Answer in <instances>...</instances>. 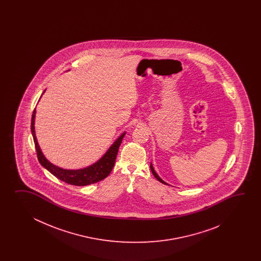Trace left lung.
I'll use <instances>...</instances> for the list:
<instances>
[{"label":"left lung","mask_w":261,"mask_h":261,"mask_svg":"<svg viewBox=\"0 0 261 261\" xmlns=\"http://www.w3.org/2000/svg\"><path fill=\"white\" fill-rule=\"evenodd\" d=\"M150 168H151V172H152V173H153V175L155 176L161 183L164 184V185H168V184L166 183V182H164L162 179H161L160 176H159V174L155 172V170H154V168H153V165H152V163H150Z\"/></svg>","instance_id":"1"}]
</instances>
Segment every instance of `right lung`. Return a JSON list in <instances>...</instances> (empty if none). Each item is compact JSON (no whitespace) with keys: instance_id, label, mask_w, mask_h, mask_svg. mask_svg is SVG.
<instances>
[{"instance_id":"right-lung-1","label":"right lung","mask_w":261,"mask_h":261,"mask_svg":"<svg viewBox=\"0 0 261 261\" xmlns=\"http://www.w3.org/2000/svg\"><path fill=\"white\" fill-rule=\"evenodd\" d=\"M44 92H45V89H44L43 94ZM41 98H42V96L40 97V99ZM35 115H36V109H34V113H33L31 129H32V134L34 137L38 161H39L40 164L44 167V169H46L48 172H51L54 176L61 181L72 185V186H78V187L89 186L91 184L97 183L99 181L103 180L105 178L107 177L110 174V172L113 170V167L115 165V162H116L118 148L122 143V140L126 134V132H124L112 144L111 146L108 148L106 153L101 155L100 160H98L93 164L82 168V169H77V170H68V169H63L61 167L56 166L55 164L51 163L43 154L39 144H38L37 138H36V134H35V128H34Z\"/></svg>"}]
</instances>
